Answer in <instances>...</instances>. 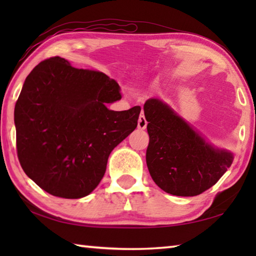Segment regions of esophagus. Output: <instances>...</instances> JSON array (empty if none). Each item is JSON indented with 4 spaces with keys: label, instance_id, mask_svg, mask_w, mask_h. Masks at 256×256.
Instances as JSON below:
<instances>
[{
    "label": "esophagus",
    "instance_id": "esophagus-1",
    "mask_svg": "<svg viewBox=\"0 0 256 256\" xmlns=\"http://www.w3.org/2000/svg\"><path fill=\"white\" fill-rule=\"evenodd\" d=\"M146 124H148V122H146L144 115L141 114L140 118H138V128L144 130L146 128Z\"/></svg>",
    "mask_w": 256,
    "mask_h": 256
}]
</instances>
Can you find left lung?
Here are the masks:
<instances>
[{"label":"left lung","mask_w":256,"mask_h":256,"mask_svg":"<svg viewBox=\"0 0 256 256\" xmlns=\"http://www.w3.org/2000/svg\"><path fill=\"white\" fill-rule=\"evenodd\" d=\"M149 146L146 166L156 184L177 196H196L209 190L232 164V154L208 144L158 98L146 102Z\"/></svg>","instance_id":"1"}]
</instances>
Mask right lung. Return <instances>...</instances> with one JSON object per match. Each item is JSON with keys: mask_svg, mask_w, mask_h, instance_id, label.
Listing matches in <instances>:
<instances>
[{"mask_svg": "<svg viewBox=\"0 0 256 256\" xmlns=\"http://www.w3.org/2000/svg\"><path fill=\"white\" fill-rule=\"evenodd\" d=\"M105 73L42 60L14 107L16 151L29 178L54 196L80 198L97 188L116 146L136 130L141 107L108 110L122 98Z\"/></svg>", "mask_w": 256, "mask_h": 256, "instance_id": "1", "label": "right lung"}]
</instances>
